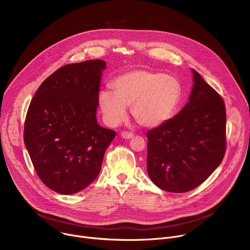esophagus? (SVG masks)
I'll return each instance as SVG.
<instances>
[{
    "label": "esophagus",
    "mask_w": 250,
    "mask_h": 250,
    "mask_svg": "<svg viewBox=\"0 0 250 250\" xmlns=\"http://www.w3.org/2000/svg\"><path fill=\"white\" fill-rule=\"evenodd\" d=\"M121 136L123 138H125V139H130V138H132L134 136V134L132 132H129V131H123L121 133Z\"/></svg>",
    "instance_id": "34e87169"
}]
</instances>
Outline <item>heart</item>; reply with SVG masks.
<instances>
[{"mask_svg":"<svg viewBox=\"0 0 250 250\" xmlns=\"http://www.w3.org/2000/svg\"><path fill=\"white\" fill-rule=\"evenodd\" d=\"M114 91L103 89L98 101L104 122L117 126L131 115L141 126L154 128L169 121L180 104L181 85L176 78L146 69L128 71L113 81Z\"/></svg>","mask_w":250,"mask_h":250,"instance_id":"heart-1","label":"heart"}]
</instances>
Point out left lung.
Listing matches in <instances>:
<instances>
[{
  "label": "left lung",
  "mask_w": 250,
  "mask_h": 250,
  "mask_svg": "<svg viewBox=\"0 0 250 250\" xmlns=\"http://www.w3.org/2000/svg\"><path fill=\"white\" fill-rule=\"evenodd\" d=\"M188 103L174 118L147 131V173L160 189L185 193L201 185L226 152L224 100L192 69Z\"/></svg>",
  "instance_id": "1"
}]
</instances>
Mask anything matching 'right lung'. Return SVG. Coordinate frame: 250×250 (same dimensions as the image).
<instances>
[{
  "instance_id": "obj_1",
  "label": "right lung",
  "mask_w": 250,
  "mask_h": 250,
  "mask_svg": "<svg viewBox=\"0 0 250 250\" xmlns=\"http://www.w3.org/2000/svg\"><path fill=\"white\" fill-rule=\"evenodd\" d=\"M106 63L67 64L46 78L28 106L23 140L42 183L62 195L88 187L99 175L116 131L97 121Z\"/></svg>"
}]
</instances>
